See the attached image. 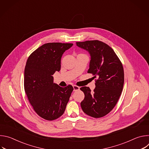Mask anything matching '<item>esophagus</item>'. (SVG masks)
Wrapping results in <instances>:
<instances>
[{
	"mask_svg": "<svg viewBox=\"0 0 149 149\" xmlns=\"http://www.w3.org/2000/svg\"><path fill=\"white\" fill-rule=\"evenodd\" d=\"M73 88H74V91H76L79 90V87L77 86H73Z\"/></svg>",
	"mask_w": 149,
	"mask_h": 149,
	"instance_id": "obj_1",
	"label": "esophagus"
}]
</instances>
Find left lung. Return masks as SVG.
I'll list each match as a JSON object with an SVG mask.
<instances>
[{"instance_id":"obj_1","label":"left lung","mask_w":149,"mask_h":149,"mask_svg":"<svg viewBox=\"0 0 149 149\" xmlns=\"http://www.w3.org/2000/svg\"><path fill=\"white\" fill-rule=\"evenodd\" d=\"M76 44L90 54L91 60L87 72L93 74L94 78H98L93 92L89 87L80 88L85 95L81 107L85 113L91 117H104L114 109L123 91V65L114 50L101 41L87 40Z\"/></svg>"}]
</instances>
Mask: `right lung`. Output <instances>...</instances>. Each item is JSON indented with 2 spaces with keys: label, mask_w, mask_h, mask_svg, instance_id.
Segmentation results:
<instances>
[{
  "label": "right lung",
  "mask_w": 149,
  "mask_h": 149,
  "mask_svg": "<svg viewBox=\"0 0 149 149\" xmlns=\"http://www.w3.org/2000/svg\"><path fill=\"white\" fill-rule=\"evenodd\" d=\"M72 44L59 42L40 46L29 56L25 68L24 88L37 114L54 120L64 113L74 90L71 85L61 87L54 83L53 75L61 70V57Z\"/></svg>",
  "instance_id": "right-lung-1"
}]
</instances>
